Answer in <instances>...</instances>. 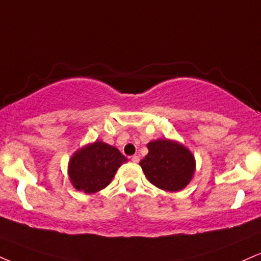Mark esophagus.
I'll list each match as a JSON object with an SVG mask.
<instances>
[{
    "label": "esophagus",
    "instance_id": "34e87169",
    "mask_svg": "<svg viewBox=\"0 0 261 261\" xmlns=\"http://www.w3.org/2000/svg\"><path fill=\"white\" fill-rule=\"evenodd\" d=\"M131 161H133L134 163H139L140 162V156L137 154H135V155L131 156Z\"/></svg>",
    "mask_w": 261,
    "mask_h": 261
}]
</instances>
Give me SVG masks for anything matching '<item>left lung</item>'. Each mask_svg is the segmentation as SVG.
<instances>
[{
    "label": "left lung",
    "mask_w": 261,
    "mask_h": 261,
    "mask_svg": "<svg viewBox=\"0 0 261 261\" xmlns=\"http://www.w3.org/2000/svg\"><path fill=\"white\" fill-rule=\"evenodd\" d=\"M147 154L140 165L150 184L164 191H180L193 176L196 163L186 147L170 140H156L147 144Z\"/></svg>",
    "instance_id": "8db88e82"
}]
</instances>
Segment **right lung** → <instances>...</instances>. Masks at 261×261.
I'll return each instance as SVG.
<instances>
[{
    "label": "right lung",
    "instance_id": "add662e5",
    "mask_svg": "<svg viewBox=\"0 0 261 261\" xmlns=\"http://www.w3.org/2000/svg\"><path fill=\"white\" fill-rule=\"evenodd\" d=\"M126 162L115 147L96 141L71 156L69 176L77 191L95 193L108 186L119 166Z\"/></svg>",
    "mask_w": 261,
    "mask_h": 261
}]
</instances>
